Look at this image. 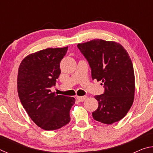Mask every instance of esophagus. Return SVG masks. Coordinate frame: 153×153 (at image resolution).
<instances>
[{
	"instance_id": "34e87169",
	"label": "esophagus",
	"mask_w": 153,
	"mask_h": 153,
	"mask_svg": "<svg viewBox=\"0 0 153 153\" xmlns=\"http://www.w3.org/2000/svg\"><path fill=\"white\" fill-rule=\"evenodd\" d=\"M86 98H87L86 96H83V97H77V99L78 100V101H79V102L84 101Z\"/></svg>"
}]
</instances>
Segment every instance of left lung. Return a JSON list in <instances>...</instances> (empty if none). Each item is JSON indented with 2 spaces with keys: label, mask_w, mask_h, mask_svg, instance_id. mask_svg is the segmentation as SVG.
<instances>
[{
  "label": "left lung",
  "mask_w": 153,
  "mask_h": 153,
  "mask_svg": "<svg viewBox=\"0 0 153 153\" xmlns=\"http://www.w3.org/2000/svg\"><path fill=\"white\" fill-rule=\"evenodd\" d=\"M91 68L92 79L102 81L105 90L96 95L98 107L92 113L96 121L112 124L125 117L134 101L135 77L132 62L119 43L101 39L77 45Z\"/></svg>",
  "instance_id": "8db88e82"
}]
</instances>
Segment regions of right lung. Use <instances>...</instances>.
Here are the masks:
<instances>
[{
    "label": "right lung",
    "mask_w": 153,
    "mask_h": 153,
    "mask_svg": "<svg viewBox=\"0 0 153 153\" xmlns=\"http://www.w3.org/2000/svg\"><path fill=\"white\" fill-rule=\"evenodd\" d=\"M68 46L46 48L27 56L21 63L17 77L18 94L28 115L45 130H55L71 120L74 97L56 95L51 88L61 74L60 63Z\"/></svg>",
    "instance_id": "obj_1"
}]
</instances>
